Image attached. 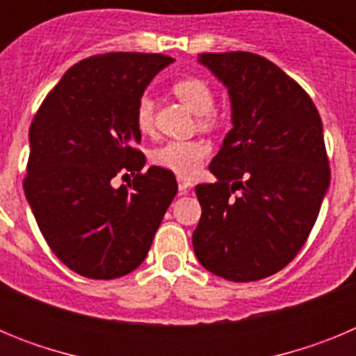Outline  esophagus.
<instances>
[{
  "instance_id": "esophagus-1",
  "label": "esophagus",
  "mask_w": 356,
  "mask_h": 356,
  "mask_svg": "<svg viewBox=\"0 0 356 356\" xmlns=\"http://www.w3.org/2000/svg\"><path fill=\"white\" fill-rule=\"evenodd\" d=\"M193 185L191 178H184V176H178V188H180V193L184 194L188 187Z\"/></svg>"
}]
</instances>
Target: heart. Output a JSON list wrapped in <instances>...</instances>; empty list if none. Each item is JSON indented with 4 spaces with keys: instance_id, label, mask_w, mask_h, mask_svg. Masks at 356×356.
Returning a JSON list of instances; mask_svg holds the SVG:
<instances>
[{
    "instance_id": "obj_1",
    "label": "heart",
    "mask_w": 356,
    "mask_h": 356,
    "mask_svg": "<svg viewBox=\"0 0 356 356\" xmlns=\"http://www.w3.org/2000/svg\"><path fill=\"white\" fill-rule=\"evenodd\" d=\"M172 92L193 114L201 115V122L207 124V114L213 108V92L210 85L201 78H184L172 85ZM153 112L155 105L149 94H143L135 106V124L140 134L153 130ZM210 153V146L203 140H169L151 151V162L156 168L175 172L178 176H194L201 163Z\"/></svg>"
}]
</instances>
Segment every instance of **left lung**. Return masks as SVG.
<instances>
[{
  "mask_svg": "<svg viewBox=\"0 0 356 356\" xmlns=\"http://www.w3.org/2000/svg\"><path fill=\"white\" fill-rule=\"evenodd\" d=\"M197 62L228 89L232 130L210 162L217 181L196 185L194 253L229 282L267 278L303 248L330 187L323 122L310 96L264 56L203 53Z\"/></svg>",
  "mask_w": 356,
  "mask_h": 356,
  "instance_id": "obj_1",
  "label": "left lung"
}]
</instances>
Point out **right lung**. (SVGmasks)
Masks as SVG:
<instances>
[{
    "mask_svg": "<svg viewBox=\"0 0 356 356\" xmlns=\"http://www.w3.org/2000/svg\"><path fill=\"white\" fill-rule=\"evenodd\" d=\"M175 58L106 53L65 71L30 127L24 194L53 253L78 275L114 280L140 266L178 193L135 144V106ZM134 176L128 189L118 174Z\"/></svg>",
    "mask_w": 356,
    "mask_h": 356,
    "instance_id": "add662e5",
    "label": "right lung"
}]
</instances>
